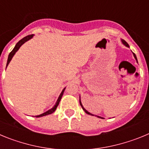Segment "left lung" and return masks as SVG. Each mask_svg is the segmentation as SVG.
<instances>
[{"label": "left lung", "mask_w": 149, "mask_h": 149, "mask_svg": "<svg viewBox=\"0 0 149 149\" xmlns=\"http://www.w3.org/2000/svg\"><path fill=\"white\" fill-rule=\"evenodd\" d=\"M122 43H123V44H124V45H125V46H127V47H129L128 44H127V42H126L125 41V40H123V39H122ZM133 54H134V53H133ZM134 57H135V59H136V55L134 54ZM80 104H81V107H82V108H83V110H84V111H85V113H86L89 114V115H92V116H94V115H93V114H91V113H89V112H88V111H87V110H85V108H84V107H83L82 104H81V100H80ZM97 117H98V118H101V119H103V118H102V117H100V116H97Z\"/></svg>", "instance_id": "obj_1"}]
</instances>
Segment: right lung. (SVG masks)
<instances>
[{"mask_svg":"<svg viewBox=\"0 0 149 149\" xmlns=\"http://www.w3.org/2000/svg\"><path fill=\"white\" fill-rule=\"evenodd\" d=\"M33 35H28V36H25V37L23 38V39H21V40L19 41V42H18L17 43L16 45H15V48H13V50L11 51V52H10V54H9V56H8V60H7V63H6V66H7L8 64L10 63V60H12V58H13V56H14V54H15V52H16V51H18V49H19V48H20L21 46H22V45L24 44V43L25 42H27V41H28L29 39H31V38L33 37ZM65 89H64L63 91H62L61 94H60V96H59L58 99H57V101H56V104H55L54 107L53 108H51V110H48V111L45 112V113H44L41 114V115L36 116V117H42V116H44L48 115V114L53 113L54 112L55 110H56V107H57V106H58L59 103H60V100H61L62 96H63V93H64V90H65Z\"/></svg>","mask_w":149,"mask_h":149,"instance_id":"1","label":"right lung"}]
</instances>
